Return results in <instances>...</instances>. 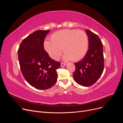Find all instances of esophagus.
Listing matches in <instances>:
<instances>
[{
  "instance_id": "obj_1",
  "label": "esophagus",
  "mask_w": 123,
  "mask_h": 123,
  "mask_svg": "<svg viewBox=\"0 0 123 123\" xmlns=\"http://www.w3.org/2000/svg\"><path fill=\"white\" fill-rule=\"evenodd\" d=\"M66 64H65V63H62V62L61 63V67H64V66H66Z\"/></svg>"
}]
</instances>
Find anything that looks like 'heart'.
Returning a JSON list of instances; mask_svg holds the SVG:
<instances>
[{
  "label": "heart",
  "instance_id": "b5f03b06",
  "mask_svg": "<svg viewBox=\"0 0 123 123\" xmlns=\"http://www.w3.org/2000/svg\"><path fill=\"white\" fill-rule=\"evenodd\" d=\"M50 39L51 41H44L43 46L49 56L54 60H58L60 57L62 48L65 53L63 57L65 61H80L88 51V37L82 31L62 30L53 33Z\"/></svg>",
  "mask_w": 123,
  "mask_h": 123
}]
</instances>
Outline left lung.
<instances>
[{"label":"left lung","instance_id":"left-lung-1","mask_svg":"<svg viewBox=\"0 0 123 123\" xmlns=\"http://www.w3.org/2000/svg\"><path fill=\"white\" fill-rule=\"evenodd\" d=\"M88 36L89 50L84 58L74 64V80L81 86L93 85L102 75L104 68L103 45L99 37L89 30H86Z\"/></svg>","mask_w":123,"mask_h":123}]
</instances>
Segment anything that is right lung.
Returning <instances> with one entry per match:
<instances>
[{
	"instance_id": "right-lung-1",
	"label": "right lung",
	"mask_w": 123,
	"mask_h": 123,
	"mask_svg": "<svg viewBox=\"0 0 123 123\" xmlns=\"http://www.w3.org/2000/svg\"><path fill=\"white\" fill-rule=\"evenodd\" d=\"M49 30H37L21 43L18 50V60L22 74L32 86L46 90L56 82V70L61 63L50 57L44 50L43 42Z\"/></svg>"
}]
</instances>
